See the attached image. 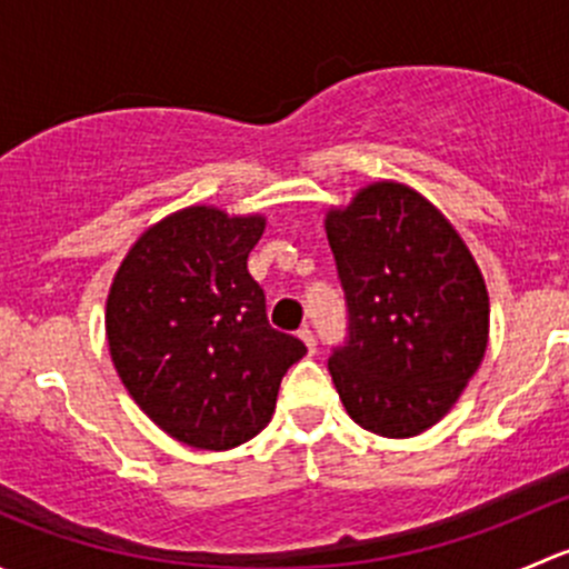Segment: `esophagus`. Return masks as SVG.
<instances>
[{
    "instance_id": "34e87169",
    "label": "esophagus",
    "mask_w": 569,
    "mask_h": 569,
    "mask_svg": "<svg viewBox=\"0 0 569 569\" xmlns=\"http://www.w3.org/2000/svg\"><path fill=\"white\" fill-rule=\"evenodd\" d=\"M297 336H300V338H302V343H306V347H308V355L317 352V338H313V330H311V327H302V330L297 332Z\"/></svg>"
}]
</instances>
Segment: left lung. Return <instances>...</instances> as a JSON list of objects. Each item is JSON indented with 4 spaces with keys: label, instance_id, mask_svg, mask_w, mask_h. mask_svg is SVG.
I'll return each mask as SVG.
<instances>
[{
    "label": "left lung",
    "instance_id": "left-lung-1",
    "mask_svg": "<svg viewBox=\"0 0 569 569\" xmlns=\"http://www.w3.org/2000/svg\"><path fill=\"white\" fill-rule=\"evenodd\" d=\"M325 231L349 313L347 341L327 363L336 391L369 432L421 435L485 358V278L455 226L405 183H369L327 211Z\"/></svg>",
    "mask_w": 569,
    "mask_h": 569
}]
</instances>
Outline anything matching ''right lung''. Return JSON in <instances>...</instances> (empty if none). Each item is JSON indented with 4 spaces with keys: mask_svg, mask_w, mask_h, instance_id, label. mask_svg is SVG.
I'll return each instance as SVG.
<instances>
[{
    "mask_svg": "<svg viewBox=\"0 0 569 569\" xmlns=\"http://www.w3.org/2000/svg\"><path fill=\"white\" fill-rule=\"evenodd\" d=\"M261 214L189 206L148 228L114 272L107 341L120 382L159 429L226 451L269 423L278 388L306 355L269 327L248 256Z\"/></svg>",
    "mask_w": 569,
    "mask_h": 569,
    "instance_id": "obj_1",
    "label": "right lung"
}]
</instances>
